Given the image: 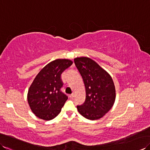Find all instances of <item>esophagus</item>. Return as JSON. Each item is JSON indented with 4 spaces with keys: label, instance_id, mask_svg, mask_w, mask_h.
<instances>
[{
    "label": "esophagus",
    "instance_id": "esophagus-1",
    "mask_svg": "<svg viewBox=\"0 0 150 150\" xmlns=\"http://www.w3.org/2000/svg\"><path fill=\"white\" fill-rule=\"evenodd\" d=\"M69 98H74V94L72 93L71 95H69Z\"/></svg>",
    "mask_w": 150,
    "mask_h": 150
}]
</instances>
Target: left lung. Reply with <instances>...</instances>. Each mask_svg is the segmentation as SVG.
Wrapping results in <instances>:
<instances>
[{"label":"left lung","mask_w":150,"mask_h":150,"mask_svg":"<svg viewBox=\"0 0 150 150\" xmlns=\"http://www.w3.org/2000/svg\"><path fill=\"white\" fill-rule=\"evenodd\" d=\"M74 60L86 90L85 101L78 105V111L90 120L101 118L110 110L115 101L116 90L111 76L88 57H77Z\"/></svg>","instance_id":"8db88e82"}]
</instances>
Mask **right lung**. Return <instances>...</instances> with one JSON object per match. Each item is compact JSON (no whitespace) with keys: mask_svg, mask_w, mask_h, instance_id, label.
I'll return each instance as SVG.
<instances>
[{"mask_svg":"<svg viewBox=\"0 0 150 150\" xmlns=\"http://www.w3.org/2000/svg\"><path fill=\"white\" fill-rule=\"evenodd\" d=\"M72 64L68 59H57L44 67L33 81L27 93L32 112L40 119L51 120L59 114L67 96L60 91L61 74Z\"/></svg>","mask_w":150,"mask_h":150,"instance_id":"right-lung-1","label":"right lung"}]
</instances>
